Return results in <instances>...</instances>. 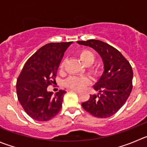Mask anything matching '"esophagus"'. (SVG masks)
<instances>
[{
    "instance_id": "1",
    "label": "esophagus",
    "mask_w": 147,
    "mask_h": 147,
    "mask_svg": "<svg viewBox=\"0 0 147 147\" xmlns=\"http://www.w3.org/2000/svg\"><path fill=\"white\" fill-rule=\"evenodd\" d=\"M71 91H72V92H76V93H80V91L79 90H76V89H71Z\"/></svg>"
}]
</instances>
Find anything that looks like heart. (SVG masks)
<instances>
[{"label": "heart", "instance_id": "obj_1", "mask_svg": "<svg viewBox=\"0 0 147 147\" xmlns=\"http://www.w3.org/2000/svg\"><path fill=\"white\" fill-rule=\"evenodd\" d=\"M80 61L85 65H89L94 61V55L92 51L89 50H82L79 53ZM65 65V61H63L60 65V68L63 70ZM92 72L97 73V69H92ZM90 84V79L86 76H71L65 81V85L68 87L74 89H82Z\"/></svg>", "mask_w": 147, "mask_h": 147}]
</instances>
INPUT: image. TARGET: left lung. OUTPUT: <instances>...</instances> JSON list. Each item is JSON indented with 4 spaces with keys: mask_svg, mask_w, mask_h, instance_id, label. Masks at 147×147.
<instances>
[{
    "mask_svg": "<svg viewBox=\"0 0 147 147\" xmlns=\"http://www.w3.org/2000/svg\"><path fill=\"white\" fill-rule=\"evenodd\" d=\"M77 43L94 49L104 64V72L94 86L98 94H90L89 100L82 104V107L97 118L112 116L125 104L132 90V67L117 49L107 43L97 40Z\"/></svg>",
    "mask_w": 147,
    "mask_h": 147,
    "instance_id": "left-lung-1",
    "label": "left lung"
}]
</instances>
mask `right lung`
<instances>
[{"label":"right lung","instance_id":"1","mask_svg":"<svg viewBox=\"0 0 147 147\" xmlns=\"http://www.w3.org/2000/svg\"><path fill=\"white\" fill-rule=\"evenodd\" d=\"M72 42L48 43L42 46L28 59L18 77V100L26 114L35 121H49L61 110L66 92L59 90L53 96V92L47 89L55 82L64 52Z\"/></svg>","mask_w":147,"mask_h":147}]
</instances>
